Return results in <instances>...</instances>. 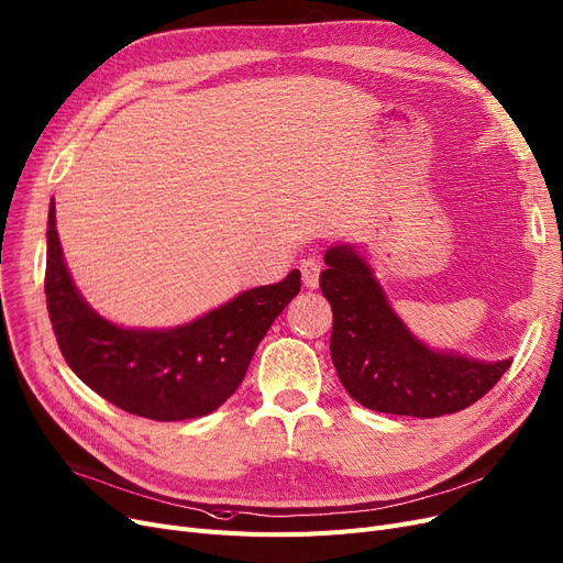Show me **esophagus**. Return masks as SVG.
<instances>
[{
	"instance_id": "34e87169",
	"label": "esophagus",
	"mask_w": 563,
	"mask_h": 563,
	"mask_svg": "<svg viewBox=\"0 0 563 563\" xmlns=\"http://www.w3.org/2000/svg\"><path fill=\"white\" fill-rule=\"evenodd\" d=\"M321 269H323V265H321L319 258H313V256L305 258V261L300 263L302 284H305L307 288H317V286H319V277H321Z\"/></svg>"
}]
</instances>
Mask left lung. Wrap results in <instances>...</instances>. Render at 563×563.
<instances>
[{
  "instance_id": "left-lung-1",
  "label": "left lung",
  "mask_w": 563,
  "mask_h": 563,
  "mask_svg": "<svg viewBox=\"0 0 563 563\" xmlns=\"http://www.w3.org/2000/svg\"><path fill=\"white\" fill-rule=\"evenodd\" d=\"M325 265L319 284L332 307V365L363 407L413 418L457 413L487 395L510 367L512 360L478 363L418 342L351 246H332Z\"/></svg>"
}]
</instances>
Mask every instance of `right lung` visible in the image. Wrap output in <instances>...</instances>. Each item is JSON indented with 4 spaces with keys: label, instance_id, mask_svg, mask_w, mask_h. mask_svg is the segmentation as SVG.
Listing matches in <instances>:
<instances>
[{
    "label": "right lung",
    "instance_id": "right-lung-1",
    "mask_svg": "<svg viewBox=\"0 0 563 563\" xmlns=\"http://www.w3.org/2000/svg\"><path fill=\"white\" fill-rule=\"evenodd\" d=\"M298 290L300 269H294L284 282L244 290L187 325L124 330L80 298L62 258L55 206L48 212L46 305L59 351L85 386L133 416L170 422L219 409Z\"/></svg>",
    "mask_w": 563,
    "mask_h": 563
}]
</instances>
